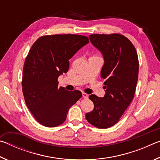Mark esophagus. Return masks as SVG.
<instances>
[{
  "label": "esophagus",
  "mask_w": 160,
  "mask_h": 160,
  "mask_svg": "<svg viewBox=\"0 0 160 160\" xmlns=\"http://www.w3.org/2000/svg\"><path fill=\"white\" fill-rule=\"evenodd\" d=\"M82 97H83V98L87 99V98H88V94L85 93V92H82Z\"/></svg>",
  "instance_id": "esophagus-1"
}]
</instances>
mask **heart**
<instances>
[{"label":"heart","mask_w":160,"mask_h":160,"mask_svg":"<svg viewBox=\"0 0 160 160\" xmlns=\"http://www.w3.org/2000/svg\"><path fill=\"white\" fill-rule=\"evenodd\" d=\"M93 57H97V56H93Z\"/></svg>","instance_id":"1"}]
</instances>
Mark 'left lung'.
Returning <instances> with one entry per match:
<instances>
[{"label":"left lung","instance_id":"1","mask_svg":"<svg viewBox=\"0 0 160 160\" xmlns=\"http://www.w3.org/2000/svg\"><path fill=\"white\" fill-rule=\"evenodd\" d=\"M101 51L104 64L101 76L105 80L104 97L91 94L94 109L86 113L87 121L98 128H107L118 122L133 99L138 78L137 51L128 38L120 34L89 36Z\"/></svg>","mask_w":160,"mask_h":160}]
</instances>
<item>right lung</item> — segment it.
Returning a JSON list of instances; mask_svg holds the SVG:
<instances>
[{
	"instance_id": "right-lung-1",
	"label": "right lung",
	"mask_w": 160,
	"mask_h": 160,
	"mask_svg": "<svg viewBox=\"0 0 160 160\" xmlns=\"http://www.w3.org/2000/svg\"><path fill=\"white\" fill-rule=\"evenodd\" d=\"M89 42L83 35L54 34L39 37L32 46L24 63L22 87L27 107L42 125H61L82 97L79 90L58 88V78L68 72L69 59Z\"/></svg>"
}]
</instances>
